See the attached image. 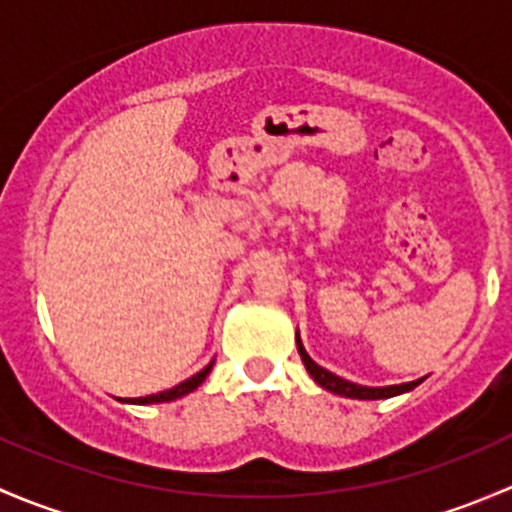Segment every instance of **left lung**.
I'll return each instance as SVG.
<instances>
[{
  "label": "left lung",
  "instance_id": "left-lung-1",
  "mask_svg": "<svg viewBox=\"0 0 512 512\" xmlns=\"http://www.w3.org/2000/svg\"><path fill=\"white\" fill-rule=\"evenodd\" d=\"M297 349H299V356H302L304 366H307L309 376H312L314 381H317L322 389L327 391H334V394L339 396H349V399H389V396H396V394H404V391H411L414 386L421 384V379L418 381H409V384H396V386H359V384H352V381L342 379V376L332 374V371L322 369V366L317 364V361L309 359V354L304 352L302 342H299V334H297Z\"/></svg>",
  "mask_w": 512,
  "mask_h": 512
}]
</instances>
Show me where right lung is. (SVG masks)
Segmentation results:
<instances>
[{
	"label": "right lung",
	"mask_w": 512,
	"mask_h": 512,
	"mask_svg": "<svg viewBox=\"0 0 512 512\" xmlns=\"http://www.w3.org/2000/svg\"><path fill=\"white\" fill-rule=\"evenodd\" d=\"M210 369H213V361H210L208 366H205L203 371H198L195 376H190V379L180 381L178 386H173V389L168 391H160V394H151V396H138V399H128L131 404H160V401H173V399H180V396L190 394L193 389H198L200 384L205 381V376L210 374Z\"/></svg>",
	"instance_id": "1"
}]
</instances>
